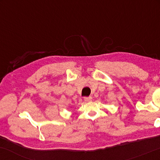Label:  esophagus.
I'll use <instances>...</instances> for the list:
<instances>
[{
	"label": "esophagus",
	"instance_id": "34e87169",
	"mask_svg": "<svg viewBox=\"0 0 160 160\" xmlns=\"http://www.w3.org/2000/svg\"><path fill=\"white\" fill-rule=\"evenodd\" d=\"M92 99V98L91 96L86 97V98H84V101H85L86 102H91Z\"/></svg>",
	"mask_w": 160,
	"mask_h": 160
}]
</instances>
